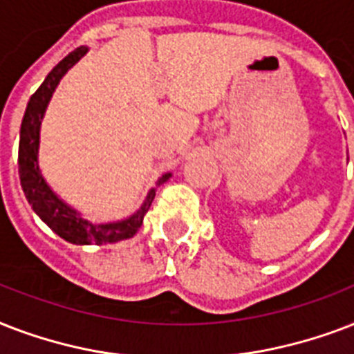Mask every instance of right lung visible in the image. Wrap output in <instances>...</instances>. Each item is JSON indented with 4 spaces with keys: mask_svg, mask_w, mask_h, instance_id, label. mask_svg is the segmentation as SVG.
Wrapping results in <instances>:
<instances>
[{
    "mask_svg": "<svg viewBox=\"0 0 354 354\" xmlns=\"http://www.w3.org/2000/svg\"><path fill=\"white\" fill-rule=\"evenodd\" d=\"M84 53H86V48H77L70 55H66L64 59L60 60L59 64L48 73V77L44 79V83L38 86L37 92L31 95V100L27 103L24 120H21L20 147H18V174H20V183L27 201L51 231L57 232L60 238H64L66 242L79 243V245H86V243L103 245V243L122 242V240L133 238L136 234V231L142 227L144 214L149 210L153 199H155V188H151L144 205L129 220L94 225V223H88L86 220H83L73 208L60 201L59 197L49 190V186L46 185V180L40 175L37 160L40 122H42L46 106L51 100V94L57 88L62 75ZM168 179L169 174L162 175L158 179V185H162L164 180Z\"/></svg>",
    "mask_w": 354,
    "mask_h": 354,
    "instance_id": "right-lung-1",
    "label": "right lung"
}]
</instances>
